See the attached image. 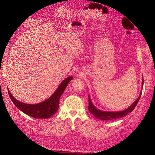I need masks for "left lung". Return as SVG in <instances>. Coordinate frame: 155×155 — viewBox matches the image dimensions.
Masks as SVG:
<instances>
[{"instance_id": "left-lung-1", "label": "left lung", "mask_w": 155, "mask_h": 155, "mask_svg": "<svg viewBox=\"0 0 155 155\" xmlns=\"http://www.w3.org/2000/svg\"><path fill=\"white\" fill-rule=\"evenodd\" d=\"M144 84V80L143 78L142 80V87H143ZM142 91H141L140 94V96L138 98L131 104V106H129L128 108L121 110V111H117V112H111V111H104L97 109L95 107V105L93 104L91 99L90 97V95H88V109L89 112H91V114L94 116L95 117L103 120H113L118 118L123 117L125 116H126L128 113L131 112L135 108L136 105H137L138 101H140V99Z\"/></svg>"}]
</instances>
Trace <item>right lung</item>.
Segmentation results:
<instances>
[{
	"label": "right lung",
	"mask_w": 155,
	"mask_h": 155,
	"mask_svg": "<svg viewBox=\"0 0 155 155\" xmlns=\"http://www.w3.org/2000/svg\"><path fill=\"white\" fill-rule=\"evenodd\" d=\"M72 79V76L65 78L50 97H49L46 101L38 104H29L18 101L11 94L9 88H7L8 93L14 104L24 114L36 119H47L50 118L56 112L59 107L60 97L64 89L66 88L68 84Z\"/></svg>",
	"instance_id": "right-lung-1"
}]
</instances>
